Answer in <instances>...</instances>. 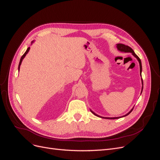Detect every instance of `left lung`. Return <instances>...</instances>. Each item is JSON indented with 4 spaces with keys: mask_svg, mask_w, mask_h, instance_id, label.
Returning a JSON list of instances; mask_svg holds the SVG:
<instances>
[{
    "mask_svg": "<svg viewBox=\"0 0 160 160\" xmlns=\"http://www.w3.org/2000/svg\"><path fill=\"white\" fill-rule=\"evenodd\" d=\"M117 48H118V51H121V52H131L132 53V54L136 58V59H138V62H139V68H140V75L142 76V62H141V60H140V59L138 57V55L135 54V53L134 52V51H133V50L132 49V48L131 47H129V46H128V45H123V44H121V43H118V44H117ZM142 91H141V93H142V91H143V80H142ZM133 108L130 110V111H129V112L127 113V114H125V115H123V116H122V117H115V118H105V117H102V116H100V115H98V114H96L95 113H94L93 111H91V113H93L95 115H96V116H98V117H99V118H105V119H119V118H123V117H125V116H127V115H128L131 112H132V110H133Z\"/></svg>",
    "mask_w": 160,
    "mask_h": 160,
    "instance_id": "obj_1",
    "label": "left lung"
}]
</instances>
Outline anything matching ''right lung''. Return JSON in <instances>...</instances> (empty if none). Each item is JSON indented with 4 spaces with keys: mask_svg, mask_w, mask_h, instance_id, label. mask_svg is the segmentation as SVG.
I'll return each mask as SVG.
<instances>
[{
    "mask_svg": "<svg viewBox=\"0 0 160 160\" xmlns=\"http://www.w3.org/2000/svg\"><path fill=\"white\" fill-rule=\"evenodd\" d=\"M34 42V41H32V42H31V45L32 44V43ZM29 50H30V47H28L27 48V51H26V52L24 53V55L21 57V60H20V62H19V64H18V71H19V70H20V66H21V62H22V60H23V59L25 57V56H26V55L27 54V53L28 52V51H29Z\"/></svg>",
    "mask_w": 160,
    "mask_h": 160,
    "instance_id": "add662e5",
    "label": "right lung"
}]
</instances>
